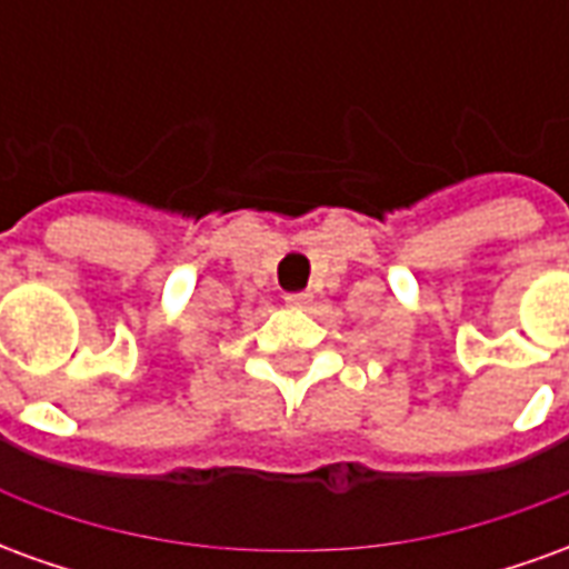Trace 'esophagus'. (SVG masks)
<instances>
[{
  "label": "esophagus",
  "mask_w": 569,
  "mask_h": 569,
  "mask_svg": "<svg viewBox=\"0 0 569 569\" xmlns=\"http://www.w3.org/2000/svg\"><path fill=\"white\" fill-rule=\"evenodd\" d=\"M286 305L296 310H308L313 305V296L310 292H296V296H286Z\"/></svg>",
  "instance_id": "34e87169"
}]
</instances>
